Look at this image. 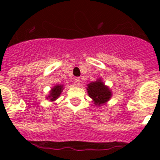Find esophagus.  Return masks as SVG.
I'll use <instances>...</instances> for the list:
<instances>
[{
  "label": "esophagus",
  "instance_id": "obj_1",
  "mask_svg": "<svg viewBox=\"0 0 160 160\" xmlns=\"http://www.w3.org/2000/svg\"><path fill=\"white\" fill-rule=\"evenodd\" d=\"M80 82H81V80H80V77L75 78V85H80Z\"/></svg>",
  "mask_w": 160,
  "mask_h": 160
}]
</instances>
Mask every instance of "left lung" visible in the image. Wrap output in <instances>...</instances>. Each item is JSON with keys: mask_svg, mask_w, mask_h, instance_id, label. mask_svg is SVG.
I'll list each match as a JSON object with an SVG mask.
<instances>
[{"mask_svg": "<svg viewBox=\"0 0 160 160\" xmlns=\"http://www.w3.org/2000/svg\"><path fill=\"white\" fill-rule=\"evenodd\" d=\"M88 94L95 101V105H101L111 97V92L100 80L88 85Z\"/></svg>", "mask_w": 160, "mask_h": 160, "instance_id": "8db88e82", "label": "left lung"}]
</instances>
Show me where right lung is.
<instances>
[{
	"label": "right lung",
	"instance_id": "right-lung-1",
	"mask_svg": "<svg viewBox=\"0 0 160 160\" xmlns=\"http://www.w3.org/2000/svg\"><path fill=\"white\" fill-rule=\"evenodd\" d=\"M63 90V86L62 85H55V87L51 90V93H50V95L48 96V98L51 99V101H53V100H55L57 99L59 96H60V93L62 92L61 90ZM47 98V99H48Z\"/></svg>",
	"mask_w": 160,
	"mask_h": 160
}]
</instances>
